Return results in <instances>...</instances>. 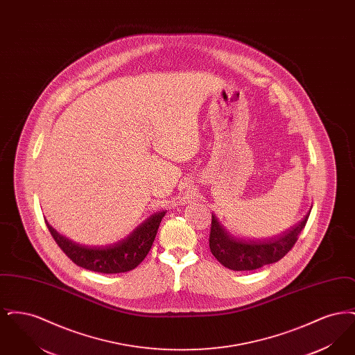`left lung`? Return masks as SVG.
<instances>
[{
	"label": "left lung",
	"instance_id": "1",
	"mask_svg": "<svg viewBox=\"0 0 355 355\" xmlns=\"http://www.w3.org/2000/svg\"><path fill=\"white\" fill-rule=\"evenodd\" d=\"M310 214L294 225L281 236L269 239H241L227 233L211 214V229L209 246L211 254L230 270L246 271L259 269L265 265L278 262L295 245L298 236L304 230Z\"/></svg>",
	"mask_w": 355,
	"mask_h": 355
}]
</instances>
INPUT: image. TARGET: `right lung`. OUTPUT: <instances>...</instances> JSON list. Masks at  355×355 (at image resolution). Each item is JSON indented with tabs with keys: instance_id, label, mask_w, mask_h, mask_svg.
Segmentation results:
<instances>
[{
	"instance_id": "1",
	"label": "right lung",
	"mask_w": 355,
	"mask_h": 355,
	"mask_svg": "<svg viewBox=\"0 0 355 355\" xmlns=\"http://www.w3.org/2000/svg\"><path fill=\"white\" fill-rule=\"evenodd\" d=\"M165 214L166 211L153 214L125 239L109 246H83L61 236L46 220L45 222L60 249L77 266L96 272L117 274L133 270L145 259Z\"/></svg>"
}]
</instances>
